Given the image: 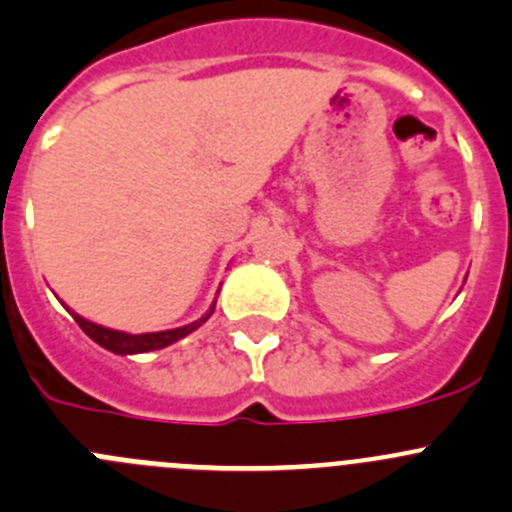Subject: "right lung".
Returning a JSON list of instances; mask_svg holds the SVG:
<instances>
[{"label": "right lung", "instance_id": "obj_1", "mask_svg": "<svg viewBox=\"0 0 512 512\" xmlns=\"http://www.w3.org/2000/svg\"><path fill=\"white\" fill-rule=\"evenodd\" d=\"M212 310H215V305H212ZM212 310L207 312L205 317H200V320L190 322V325H185V327H175V330H165V332H142V335H130V332L109 330V327L94 325V322L84 320V317H79L77 312H72V310H69V312H72V317L77 320V325L82 327V330L87 332V335L92 337L97 345H102L104 350L117 352V355H137V352L162 350V347H167V345H172V342L182 340V337L190 335L192 330H197L202 322H207V317L212 315Z\"/></svg>", "mask_w": 512, "mask_h": 512}]
</instances>
